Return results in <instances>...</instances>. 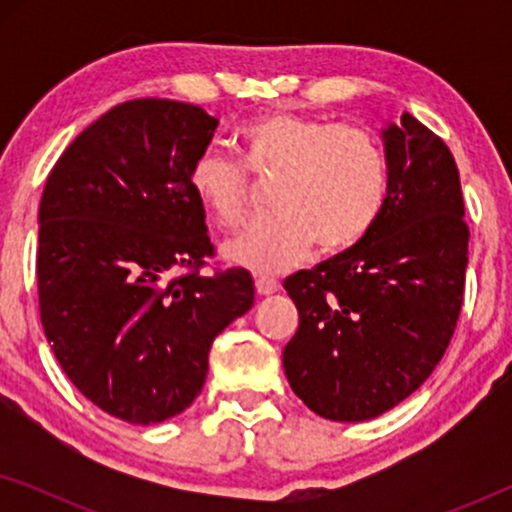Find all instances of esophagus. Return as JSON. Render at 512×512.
<instances>
[{"label":"esophagus","instance_id":"34e87169","mask_svg":"<svg viewBox=\"0 0 512 512\" xmlns=\"http://www.w3.org/2000/svg\"><path fill=\"white\" fill-rule=\"evenodd\" d=\"M256 291L261 293V296H270V293L279 291V279L272 277V275H258L256 277Z\"/></svg>","mask_w":512,"mask_h":512}]
</instances>
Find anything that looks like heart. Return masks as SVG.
Returning <instances> with one entry per match:
<instances>
[{
	"mask_svg": "<svg viewBox=\"0 0 512 512\" xmlns=\"http://www.w3.org/2000/svg\"><path fill=\"white\" fill-rule=\"evenodd\" d=\"M242 164L219 151L193 160L188 186L221 228H240L249 209L251 174H275L270 214L223 247L228 261L254 272L296 265L312 244L326 254L368 237L387 207L391 167L384 144L354 123L268 111L237 132Z\"/></svg>",
	"mask_w": 512,
	"mask_h": 512,
	"instance_id": "obj_1",
	"label": "heart"
}]
</instances>
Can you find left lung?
I'll return each mask as SVG.
<instances>
[{"label": "left lung", "mask_w": 512, "mask_h": 512, "mask_svg": "<svg viewBox=\"0 0 512 512\" xmlns=\"http://www.w3.org/2000/svg\"><path fill=\"white\" fill-rule=\"evenodd\" d=\"M382 139L391 184L380 221L352 249L284 282L298 307L286 380L333 422L373 419L422 387L464 303L468 226L454 156L410 114Z\"/></svg>", "instance_id": "8db88e82"}]
</instances>
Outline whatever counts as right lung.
<instances>
[{
    "mask_svg": "<svg viewBox=\"0 0 512 512\" xmlns=\"http://www.w3.org/2000/svg\"><path fill=\"white\" fill-rule=\"evenodd\" d=\"M216 125L177 100L116 104L46 179L41 326L74 387L123 422L186 410L205 384L214 338L254 305L247 270L200 272L214 244L188 172Z\"/></svg>",
    "mask_w": 512,
    "mask_h": 512,
    "instance_id": "1",
    "label": "right lung"
}]
</instances>
